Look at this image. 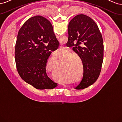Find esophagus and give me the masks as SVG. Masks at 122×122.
I'll return each mask as SVG.
<instances>
[{"label":"esophagus","mask_w":122,"mask_h":122,"mask_svg":"<svg viewBox=\"0 0 122 122\" xmlns=\"http://www.w3.org/2000/svg\"><path fill=\"white\" fill-rule=\"evenodd\" d=\"M56 38H57V39H58V38H59V36H58V35H56ZM61 46H62V45H61ZM61 47H62V46H61ZM64 86H65V85H64Z\"/></svg>","instance_id":"esophagus-1"}]
</instances>
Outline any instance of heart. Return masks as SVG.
I'll return each instance as SVG.
<instances>
[{"instance_id":"1","label":"heart","mask_w":122,"mask_h":122,"mask_svg":"<svg viewBox=\"0 0 122 122\" xmlns=\"http://www.w3.org/2000/svg\"><path fill=\"white\" fill-rule=\"evenodd\" d=\"M57 52H60V51L58 50V49L57 50ZM55 62H56V63H57V62H58V60H57V59H56V60H55Z\"/></svg>"}]
</instances>
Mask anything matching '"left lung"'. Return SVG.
<instances>
[{
    "label": "left lung",
    "instance_id": "1",
    "mask_svg": "<svg viewBox=\"0 0 122 122\" xmlns=\"http://www.w3.org/2000/svg\"><path fill=\"white\" fill-rule=\"evenodd\" d=\"M68 32L67 45L73 47L83 67V78L75 89H84L97 80L101 72L104 50L102 35L95 22L83 14L70 21Z\"/></svg>",
    "mask_w": 122,
    "mask_h": 122
}]
</instances>
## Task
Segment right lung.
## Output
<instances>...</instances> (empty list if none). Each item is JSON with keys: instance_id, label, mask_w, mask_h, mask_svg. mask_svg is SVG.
Wrapping results in <instances>:
<instances>
[{"instance_id": "right-lung-1", "label": "right lung", "mask_w": 122, "mask_h": 122, "mask_svg": "<svg viewBox=\"0 0 122 122\" xmlns=\"http://www.w3.org/2000/svg\"><path fill=\"white\" fill-rule=\"evenodd\" d=\"M59 44L52 24L45 18L36 16L26 21L18 32L15 51L16 68L21 78L38 90L56 87L57 83L47 75L46 67Z\"/></svg>"}]
</instances>
